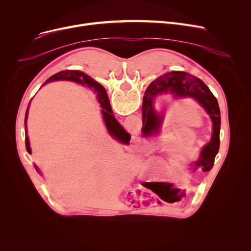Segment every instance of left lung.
I'll return each mask as SVG.
<instances>
[{
  "label": "left lung",
  "mask_w": 251,
  "mask_h": 251,
  "mask_svg": "<svg viewBox=\"0 0 251 251\" xmlns=\"http://www.w3.org/2000/svg\"><path fill=\"white\" fill-rule=\"evenodd\" d=\"M163 94H171L180 99L191 98L195 100L212 119V138L201 150L194 168L195 170L201 168L203 172H207L213 168L220 148L221 113L217 99L202 80L186 72L172 71L160 76L149 85L143 97L142 132L146 136L156 134L161 128L164 112L163 114L155 112L153 100L156 96Z\"/></svg>",
  "instance_id": "obj_1"
}]
</instances>
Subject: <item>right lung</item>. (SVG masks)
Segmentation results:
<instances>
[{
	"label": "right lung",
	"mask_w": 251,
	"mask_h": 251,
	"mask_svg": "<svg viewBox=\"0 0 251 251\" xmlns=\"http://www.w3.org/2000/svg\"><path fill=\"white\" fill-rule=\"evenodd\" d=\"M57 80H68V81H74L77 82L79 84L82 85H86L90 88H94V91L97 92V97L99 100V102L100 103L101 107V114L103 117V121L105 124V127L108 129V132L117 140H119L120 142L123 143H128L130 141V134L127 133L125 129L120 125L116 119L115 116L113 115V111L111 108L110 104V100L107 95V91L99 83L97 82L95 79H92L90 76H88L87 74L78 71V70H64L61 72L56 73L55 75L50 76L48 80L45 82L46 84L51 81H57ZM30 103V102H29ZM29 107V104H28ZM27 113H28V108L26 110V114H25V129H26V120H27ZM25 146H26V151H28V153H31V150H30V146H29V140L27 137V132H25ZM35 169L37 172H39V170L37 169V167L34 165Z\"/></svg>",
	"instance_id": "add662e5"
}]
</instances>
